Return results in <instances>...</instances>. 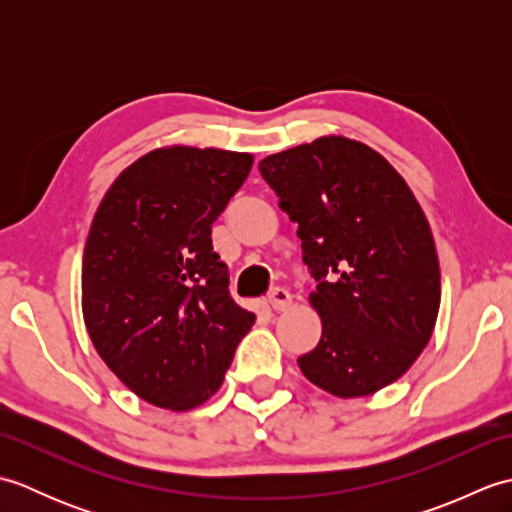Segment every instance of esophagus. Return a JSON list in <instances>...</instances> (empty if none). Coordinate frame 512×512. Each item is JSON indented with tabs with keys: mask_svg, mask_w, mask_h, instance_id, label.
<instances>
[{
	"mask_svg": "<svg viewBox=\"0 0 512 512\" xmlns=\"http://www.w3.org/2000/svg\"><path fill=\"white\" fill-rule=\"evenodd\" d=\"M268 301H270V308L281 312V310H288V308H290L292 295H290V292H288L286 288H275L273 292H270Z\"/></svg>",
	"mask_w": 512,
	"mask_h": 512,
	"instance_id": "esophagus-1",
	"label": "esophagus"
}]
</instances>
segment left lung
I'll use <instances>...</instances> for the list:
<instances>
[{
    "label": "left lung",
    "mask_w": 512,
    "mask_h": 512,
    "mask_svg": "<svg viewBox=\"0 0 512 512\" xmlns=\"http://www.w3.org/2000/svg\"><path fill=\"white\" fill-rule=\"evenodd\" d=\"M299 224L317 290L321 339L297 358L336 398H361L416 363L436 328L440 264L427 215L405 178L358 140L321 136L259 162Z\"/></svg>",
    "instance_id": "8db88e82"
}]
</instances>
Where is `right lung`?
I'll return each instance as SVG.
<instances>
[{"label": "right lung", "instance_id": "1", "mask_svg": "<svg viewBox=\"0 0 512 512\" xmlns=\"http://www.w3.org/2000/svg\"><path fill=\"white\" fill-rule=\"evenodd\" d=\"M250 167L244 151L160 147L123 169L94 213L81 266L85 328L105 365L149 405L200 407L253 328L211 242V224Z\"/></svg>", "mask_w": 512, "mask_h": 512}]
</instances>
